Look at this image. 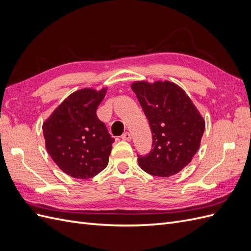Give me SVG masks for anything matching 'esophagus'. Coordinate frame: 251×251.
<instances>
[{
  "mask_svg": "<svg viewBox=\"0 0 251 251\" xmlns=\"http://www.w3.org/2000/svg\"><path fill=\"white\" fill-rule=\"evenodd\" d=\"M121 138H123L124 140L130 141V140L132 139V136H131V134L128 133V132H126V133H124V134H123V136H121Z\"/></svg>",
  "mask_w": 251,
  "mask_h": 251,
  "instance_id": "34e87169",
  "label": "esophagus"
}]
</instances>
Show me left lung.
I'll return each instance as SVG.
<instances>
[{"label":"left lung","instance_id":"left-lung-1","mask_svg":"<svg viewBox=\"0 0 251 251\" xmlns=\"http://www.w3.org/2000/svg\"><path fill=\"white\" fill-rule=\"evenodd\" d=\"M132 90L153 135V149L148 155L138 156L139 166L153 176H173L185 168L199 150L205 121L176 83L136 81Z\"/></svg>","mask_w":251,"mask_h":251}]
</instances>
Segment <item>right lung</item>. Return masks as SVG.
Returning <instances> with one entry per match:
<instances>
[{"label":"right lung","instance_id":"obj_1","mask_svg":"<svg viewBox=\"0 0 251 251\" xmlns=\"http://www.w3.org/2000/svg\"><path fill=\"white\" fill-rule=\"evenodd\" d=\"M105 92L107 88L78 90L43 124L48 154L60 170L73 178H92L109 163L114 138L96 115Z\"/></svg>","mask_w":251,"mask_h":251}]
</instances>
